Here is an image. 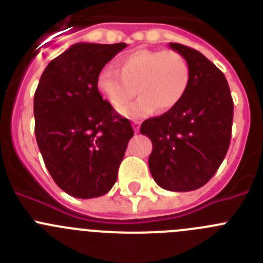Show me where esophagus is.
Instances as JSON below:
<instances>
[{"label": "esophagus", "mask_w": 263, "mask_h": 263, "mask_svg": "<svg viewBox=\"0 0 263 263\" xmlns=\"http://www.w3.org/2000/svg\"><path fill=\"white\" fill-rule=\"evenodd\" d=\"M132 126H133L134 132H136V133H138L139 127H141V122H139V121H133V124H132Z\"/></svg>", "instance_id": "obj_1"}]
</instances>
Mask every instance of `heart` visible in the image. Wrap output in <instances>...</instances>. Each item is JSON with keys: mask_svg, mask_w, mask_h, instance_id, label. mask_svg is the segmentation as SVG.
Returning <instances> with one entry per match:
<instances>
[{"mask_svg": "<svg viewBox=\"0 0 263 263\" xmlns=\"http://www.w3.org/2000/svg\"><path fill=\"white\" fill-rule=\"evenodd\" d=\"M191 80L187 59L175 50H137L118 60V71L104 67L97 75V88L115 108L126 105L135 96L140 99L121 108L127 117H143L154 111H167L178 105Z\"/></svg>", "mask_w": 263, "mask_h": 263, "instance_id": "b5f03b06", "label": "heart"}]
</instances>
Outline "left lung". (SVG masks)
I'll list each match as a JSON object with an SVG mask.
<instances>
[{"mask_svg":"<svg viewBox=\"0 0 263 263\" xmlns=\"http://www.w3.org/2000/svg\"><path fill=\"white\" fill-rule=\"evenodd\" d=\"M168 46L187 59L190 85L178 105L143 121L141 134L153 143L148 168L155 183L187 192L210 182L222 163L231 143L233 100L224 73L203 53L179 43Z\"/></svg>","mask_w":263,"mask_h":263,"instance_id":"8db88e82","label":"left lung"}]
</instances>
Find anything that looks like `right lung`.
<instances>
[{"instance_id":"right-lung-1","label":"right lung","mask_w":263,"mask_h":263,"mask_svg":"<svg viewBox=\"0 0 263 263\" xmlns=\"http://www.w3.org/2000/svg\"><path fill=\"white\" fill-rule=\"evenodd\" d=\"M126 46L72 45L48 63L34 95L39 152L55 183L78 199L110 191L134 136L97 88L100 69Z\"/></svg>"}]
</instances>
